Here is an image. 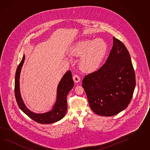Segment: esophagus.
Listing matches in <instances>:
<instances>
[{"mask_svg": "<svg viewBox=\"0 0 150 150\" xmlns=\"http://www.w3.org/2000/svg\"><path fill=\"white\" fill-rule=\"evenodd\" d=\"M73 80L75 83H78L80 81V77L78 75H75L73 76Z\"/></svg>", "mask_w": 150, "mask_h": 150, "instance_id": "obj_1", "label": "esophagus"}]
</instances>
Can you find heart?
<instances>
[{
	"label": "heart",
	"instance_id": "b5f03b06",
	"mask_svg": "<svg viewBox=\"0 0 150 150\" xmlns=\"http://www.w3.org/2000/svg\"><path fill=\"white\" fill-rule=\"evenodd\" d=\"M108 50V45L102 39L83 40L74 44L70 54L81 57L79 63L81 69L86 73H92L101 66Z\"/></svg>",
	"mask_w": 150,
	"mask_h": 150
}]
</instances>
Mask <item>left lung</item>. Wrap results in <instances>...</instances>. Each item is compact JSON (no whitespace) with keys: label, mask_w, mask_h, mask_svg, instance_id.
<instances>
[{"label":"left lung","mask_w":150,"mask_h":150,"mask_svg":"<svg viewBox=\"0 0 150 150\" xmlns=\"http://www.w3.org/2000/svg\"><path fill=\"white\" fill-rule=\"evenodd\" d=\"M82 83L89 105L96 114L113 116L128 106L135 89V72L129 52L120 40L113 37L105 63L85 76Z\"/></svg>","instance_id":"left-lung-1"}]
</instances>
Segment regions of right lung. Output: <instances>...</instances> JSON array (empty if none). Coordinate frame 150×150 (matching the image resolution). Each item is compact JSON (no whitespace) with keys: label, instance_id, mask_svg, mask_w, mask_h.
<instances>
[{"label":"right lung","instance_id":"obj_1","mask_svg":"<svg viewBox=\"0 0 150 150\" xmlns=\"http://www.w3.org/2000/svg\"><path fill=\"white\" fill-rule=\"evenodd\" d=\"M24 60L25 56L24 55L17 68L15 75V97L19 107L28 117L40 124H48L60 120L66 115L67 110V96L74 87V81L71 71L68 70L59 81L57 89L56 100L52 110L44 113H36L26 107L20 92V74Z\"/></svg>","mask_w":150,"mask_h":150}]
</instances>
